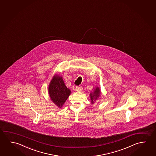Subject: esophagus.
Instances as JSON below:
<instances>
[{"instance_id": "1", "label": "esophagus", "mask_w": 156, "mask_h": 156, "mask_svg": "<svg viewBox=\"0 0 156 156\" xmlns=\"http://www.w3.org/2000/svg\"><path fill=\"white\" fill-rule=\"evenodd\" d=\"M83 89V87H76V90L77 91H81Z\"/></svg>"}]
</instances>
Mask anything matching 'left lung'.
Listing matches in <instances>:
<instances>
[{
    "label": "left lung",
    "instance_id": "1",
    "mask_svg": "<svg viewBox=\"0 0 156 156\" xmlns=\"http://www.w3.org/2000/svg\"><path fill=\"white\" fill-rule=\"evenodd\" d=\"M101 94V91H100V88L98 87H96L93 92H91L90 93V99L91 101V103L94 104V101H96V100H97L99 96H100V94Z\"/></svg>",
    "mask_w": 156,
    "mask_h": 156
}]
</instances>
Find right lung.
Wrapping results in <instances>:
<instances>
[{
    "instance_id": "right-lung-1",
    "label": "right lung",
    "mask_w": 156,
    "mask_h": 156,
    "mask_svg": "<svg viewBox=\"0 0 156 156\" xmlns=\"http://www.w3.org/2000/svg\"><path fill=\"white\" fill-rule=\"evenodd\" d=\"M48 92L52 102L61 108L71 94V90L65 85L62 78L55 74L49 85Z\"/></svg>"
}]
</instances>
